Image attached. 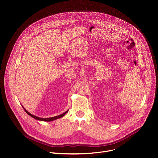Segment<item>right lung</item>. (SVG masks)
<instances>
[{
    "label": "right lung",
    "mask_w": 158,
    "mask_h": 158,
    "mask_svg": "<svg viewBox=\"0 0 158 158\" xmlns=\"http://www.w3.org/2000/svg\"><path fill=\"white\" fill-rule=\"evenodd\" d=\"M22 107L24 108V110L26 112V113L27 114H29V116H31V117H32L33 118H34V119H37V120H39V121H54V120H56V119H59V118H62V117H63L67 112H68V110H67V111H65V112H64L63 114H60V115H59V116H54V117H52V118H39V117H37V116H34V115H33V114H31L30 112H29L27 110H26L25 109H24V107L22 106Z\"/></svg>",
    "instance_id": "add662e5"
}]
</instances>
